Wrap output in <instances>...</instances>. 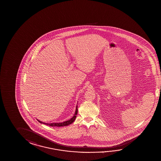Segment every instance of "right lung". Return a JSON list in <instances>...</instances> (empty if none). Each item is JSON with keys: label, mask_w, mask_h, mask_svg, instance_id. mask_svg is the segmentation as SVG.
<instances>
[{"label": "right lung", "mask_w": 161, "mask_h": 161, "mask_svg": "<svg viewBox=\"0 0 161 161\" xmlns=\"http://www.w3.org/2000/svg\"><path fill=\"white\" fill-rule=\"evenodd\" d=\"M77 114H78V105H76V111H75V114H74V116L71 118L69 120H66V121H65V122H60V123H52V124H47V123H44V122H42V121H40V120H39L37 119V120H38V122H40V123H41V124H45V125H49L50 126H54V127H61V126H68V125H70V124H72V123H73L74 122V120H75V118H76V115H77Z\"/></svg>", "instance_id": "right-lung-1"}]
</instances>
